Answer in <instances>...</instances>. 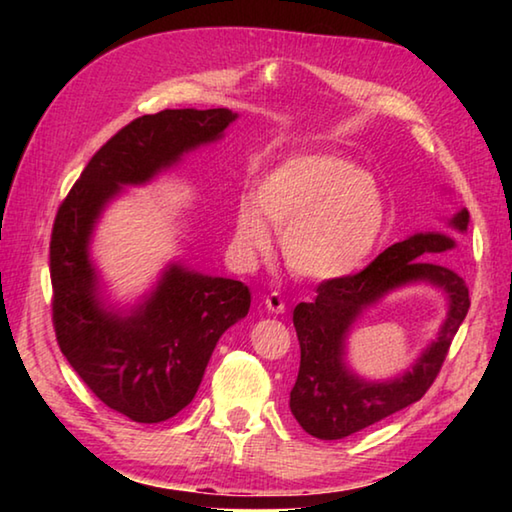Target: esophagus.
<instances>
[{
	"mask_svg": "<svg viewBox=\"0 0 512 512\" xmlns=\"http://www.w3.org/2000/svg\"><path fill=\"white\" fill-rule=\"evenodd\" d=\"M264 305L268 311H271V314H284V309H287V305H284V298L277 291H271L268 296H264Z\"/></svg>",
	"mask_w": 512,
	"mask_h": 512,
	"instance_id": "esophagus-1",
	"label": "esophagus"
}]
</instances>
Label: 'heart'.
Returning a JSON list of instances; mask_svg holds the SVG:
<instances>
[{
    "label": "heart",
    "mask_w": 512,
    "mask_h": 512,
    "mask_svg": "<svg viewBox=\"0 0 512 512\" xmlns=\"http://www.w3.org/2000/svg\"><path fill=\"white\" fill-rule=\"evenodd\" d=\"M282 232L289 266L309 280H336L368 262L386 230L381 187L357 164L332 153L284 160L259 180L255 203L237 207L235 241L255 255L271 241L261 214Z\"/></svg>",
    "instance_id": "b5f03b06"
}]
</instances>
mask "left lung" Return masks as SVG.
Returning <instances> with one entry per match:
<instances>
[{
  "label": "left lung",
  "mask_w": 512,
  "mask_h": 512,
  "mask_svg": "<svg viewBox=\"0 0 512 512\" xmlns=\"http://www.w3.org/2000/svg\"><path fill=\"white\" fill-rule=\"evenodd\" d=\"M470 214L458 212L452 225L465 232ZM454 248V241L427 232L388 246L361 271L323 280L316 300L293 309V327L300 341V370L291 388V413L300 427L320 440H341L397 411L406 409L429 391L447 359L458 327L470 309V289L454 268L436 259H424ZM431 281L445 288L450 314L436 344L400 380L368 385L344 368V334L363 306L384 292L409 281Z\"/></svg>",
  "instance_id": "1"
}]
</instances>
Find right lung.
<instances>
[{"mask_svg":"<svg viewBox=\"0 0 512 512\" xmlns=\"http://www.w3.org/2000/svg\"><path fill=\"white\" fill-rule=\"evenodd\" d=\"M228 108L162 110L133 119L85 164L60 203L49 241L51 320L83 384L133 422H162L194 400L216 341L248 314L244 282L173 264L131 316L99 305L88 244L121 185H140L235 121Z\"/></svg>","mask_w":512,"mask_h":512,"instance_id":"right-lung-1","label":"right lung"}]
</instances>
